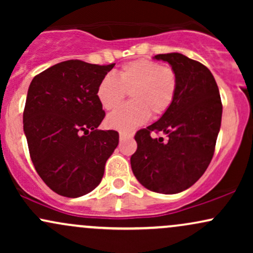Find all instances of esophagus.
<instances>
[{
    "label": "esophagus",
    "instance_id": "obj_1",
    "mask_svg": "<svg viewBox=\"0 0 253 253\" xmlns=\"http://www.w3.org/2000/svg\"><path fill=\"white\" fill-rule=\"evenodd\" d=\"M130 138H133V134H130V133L120 132V140H124V139H130Z\"/></svg>",
    "mask_w": 253,
    "mask_h": 253
}]
</instances>
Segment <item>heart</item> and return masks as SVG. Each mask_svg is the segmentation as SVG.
<instances>
[{"mask_svg":"<svg viewBox=\"0 0 253 253\" xmlns=\"http://www.w3.org/2000/svg\"><path fill=\"white\" fill-rule=\"evenodd\" d=\"M177 78L172 68L153 60L139 59L125 64L118 77L107 75L97 86V100L106 110H112L124 101L127 92L130 102L108 115L106 125L112 129L130 132L155 115L169 109L176 95Z\"/></svg>","mask_w":253,"mask_h":253,"instance_id":"heart-1","label":"heart"}]
</instances>
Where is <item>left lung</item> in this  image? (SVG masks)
<instances>
[{
  "label": "left lung",
  "mask_w": 253,
  "mask_h": 253,
  "mask_svg": "<svg viewBox=\"0 0 253 253\" xmlns=\"http://www.w3.org/2000/svg\"><path fill=\"white\" fill-rule=\"evenodd\" d=\"M170 64L177 78L176 95L158 121L136 132L130 167L141 185L161 194L188 189L207 170L221 126L222 104L211 72L181 53L157 54ZM152 131L168 140L152 138Z\"/></svg>",
  "instance_id": "8db88e82"
}]
</instances>
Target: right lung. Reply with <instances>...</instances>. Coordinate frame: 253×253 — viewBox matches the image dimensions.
Returning <instances> with one entry per match:
<instances>
[{
	"instance_id": "obj_1",
	"label": "right lung",
	"mask_w": 253,
	"mask_h": 253,
	"mask_svg": "<svg viewBox=\"0 0 253 253\" xmlns=\"http://www.w3.org/2000/svg\"><path fill=\"white\" fill-rule=\"evenodd\" d=\"M114 65L66 60L30 84L24 132L31 159L42 181L59 195L75 199L94 190L117 149V130L97 129L106 115L97 86Z\"/></svg>"
}]
</instances>
